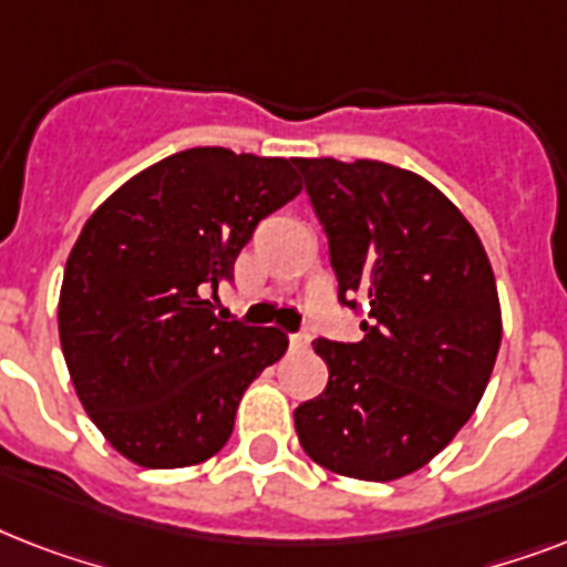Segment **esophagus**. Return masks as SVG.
Listing matches in <instances>:
<instances>
[{"mask_svg": "<svg viewBox=\"0 0 567 567\" xmlns=\"http://www.w3.org/2000/svg\"><path fill=\"white\" fill-rule=\"evenodd\" d=\"M288 341H291V350H306V347L311 344V336L309 332H297V336H291Z\"/></svg>", "mask_w": 567, "mask_h": 567, "instance_id": "esophagus-1", "label": "esophagus"}]
</instances>
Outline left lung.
<instances>
[{
	"label": "left lung",
	"instance_id": "1",
	"mask_svg": "<svg viewBox=\"0 0 567 567\" xmlns=\"http://www.w3.org/2000/svg\"><path fill=\"white\" fill-rule=\"evenodd\" d=\"M329 238L338 300L362 341L320 338L323 394L293 409L302 450L332 474L391 483L467 423L492 379L503 318L474 226L432 182L385 162L297 158Z\"/></svg>",
	"mask_w": 567,
	"mask_h": 567
}]
</instances>
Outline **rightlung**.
Masks as SVG:
<instances>
[{"mask_svg": "<svg viewBox=\"0 0 567 567\" xmlns=\"http://www.w3.org/2000/svg\"><path fill=\"white\" fill-rule=\"evenodd\" d=\"M302 182L288 158L223 146L167 155L84 223L58 297L75 394L120 456L190 467L229 441L244 391L288 336L214 315L258 220Z\"/></svg>", "mask_w": 567, "mask_h": 567, "instance_id": "add662e5", "label": "right lung"}]
</instances>
